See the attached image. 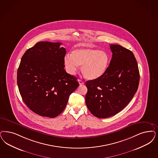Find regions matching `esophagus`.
I'll return each instance as SVG.
<instances>
[{
	"instance_id": "esophagus-1",
	"label": "esophagus",
	"mask_w": 158,
	"mask_h": 158,
	"mask_svg": "<svg viewBox=\"0 0 158 158\" xmlns=\"http://www.w3.org/2000/svg\"><path fill=\"white\" fill-rule=\"evenodd\" d=\"M77 81H78V82H79V85H83L85 83H84V82L83 81H82V80H80V79H78L77 80Z\"/></svg>"
}]
</instances>
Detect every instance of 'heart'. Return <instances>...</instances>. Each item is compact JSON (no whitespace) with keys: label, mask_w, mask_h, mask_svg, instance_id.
Masks as SVG:
<instances>
[{"label":"heart","mask_w":158,"mask_h":158,"mask_svg":"<svg viewBox=\"0 0 158 158\" xmlns=\"http://www.w3.org/2000/svg\"><path fill=\"white\" fill-rule=\"evenodd\" d=\"M110 56L107 52L92 48H79L73 50L71 55H66L64 63L67 72L74 75L79 65L82 73L88 79H95L102 76L107 70Z\"/></svg>","instance_id":"b5f03b06"}]
</instances>
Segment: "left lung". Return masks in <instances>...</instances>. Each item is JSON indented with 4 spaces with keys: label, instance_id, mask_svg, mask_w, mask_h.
Instances as JSON below:
<instances>
[{
    "label": "left lung",
    "instance_id": "1",
    "mask_svg": "<svg viewBox=\"0 0 158 158\" xmlns=\"http://www.w3.org/2000/svg\"><path fill=\"white\" fill-rule=\"evenodd\" d=\"M112 58L106 72L86 82L85 102L93 115L106 118L118 113L137 91L139 72L134 54L120 45H110Z\"/></svg>",
    "mask_w": 158,
    "mask_h": 158
}]
</instances>
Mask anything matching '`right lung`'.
Instances as JSON below:
<instances>
[{"label":"right lung","instance_id":"right-lung-1","mask_svg":"<svg viewBox=\"0 0 158 158\" xmlns=\"http://www.w3.org/2000/svg\"><path fill=\"white\" fill-rule=\"evenodd\" d=\"M60 43L41 41L22 56L17 81L24 103L34 113L54 118L64 111L79 86L77 78L64 69L66 49Z\"/></svg>","mask_w":158,"mask_h":158}]
</instances>
